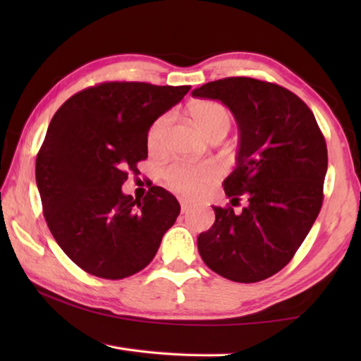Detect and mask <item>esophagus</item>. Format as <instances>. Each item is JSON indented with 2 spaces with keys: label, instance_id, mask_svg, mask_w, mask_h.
Wrapping results in <instances>:
<instances>
[{
  "label": "esophagus",
  "instance_id": "obj_1",
  "mask_svg": "<svg viewBox=\"0 0 361 361\" xmlns=\"http://www.w3.org/2000/svg\"><path fill=\"white\" fill-rule=\"evenodd\" d=\"M180 205H181V213H188L191 210V204H189L188 200H180Z\"/></svg>",
  "mask_w": 361,
  "mask_h": 361
}]
</instances>
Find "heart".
<instances>
[{"label": "heart", "instance_id": "heart-1", "mask_svg": "<svg viewBox=\"0 0 361 361\" xmlns=\"http://www.w3.org/2000/svg\"><path fill=\"white\" fill-rule=\"evenodd\" d=\"M195 127L204 133L207 138L226 137L232 127V114L223 103L213 100L194 102L188 109ZM170 124V114H162L152 122L146 135V145L151 152H159L164 148L166 133ZM213 178V170L209 167L188 166V164H170L164 170V180L172 191L195 197L204 191Z\"/></svg>", "mask_w": 361, "mask_h": 361}]
</instances>
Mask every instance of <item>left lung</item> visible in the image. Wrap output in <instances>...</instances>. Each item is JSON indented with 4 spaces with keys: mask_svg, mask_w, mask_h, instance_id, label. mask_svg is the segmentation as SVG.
Here are the masks:
<instances>
[{
    "mask_svg": "<svg viewBox=\"0 0 361 361\" xmlns=\"http://www.w3.org/2000/svg\"><path fill=\"white\" fill-rule=\"evenodd\" d=\"M192 97L219 100L234 114L239 151L223 186L232 200L247 199L240 213L213 207L215 223L199 234V253L224 279L259 282L288 264L319 216L325 137L309 106L282 85L224 78L194 89Z\"/></svg>",
    "mask_w": 361,
    "mask_h": 361,
    "instance_id": "left-lung-1",
    "label": "left lung"
}]
</instances>
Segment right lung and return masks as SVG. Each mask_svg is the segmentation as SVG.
Wrapping results in <instances>:
<instances>
[{
    "label": "right lung",
    "mask_w": 361,
    "mask_h": 361,
    "mask_svg": "<svg viewBox=\"0 0 361 361\" xmlns=\"http://www.w3.org/2000/svg\"><path fill=\"white\" fill-rule=\"evenodd\" d=\"M189 85L102 82L54 114L36 157V185L54 239L82 271L119 280L149 264L180 204L161 186L143 199L122 192L148 157L146 135Z\"/></svg>",
    "instance_id": "obj_1"
}]
</instances>
